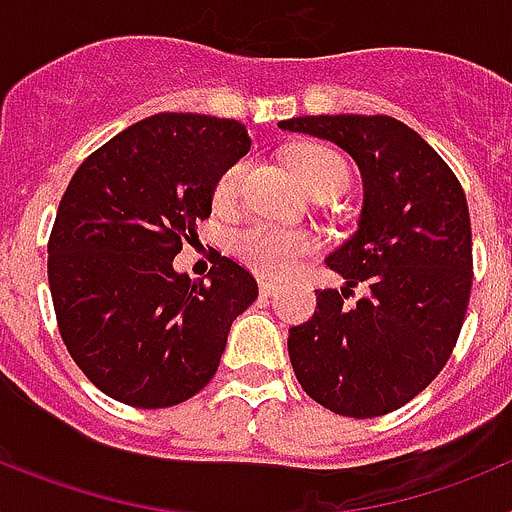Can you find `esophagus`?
<instances>
[{"instance_id":"34e87169","label":"esophagus","mask_w":512,"mask_h":512,"mask_svg":"<svg viewBox=\"0 0 512 512\" xmlns=\"http://www.w3.org/2000/svg\"><path fill=\"white\" fill-rule=\"evenodd\" d=\"M259 289H261V295L271 297V295H274V292H277V282H271V279L261 277L259 279Z\"/></svg>"}]
</instances>
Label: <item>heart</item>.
<instances>
[{
	"label": "heart",
	"instance_id": "b5f03b06",
	"mask_svg": "<svg viewBox=\"0 0 512 512\" xmlns=\"http://www.w3.org/2000/svg\"><path fill=\"white\" fill-rule=\"evenodd\" d=\"M292 171L297 182L310 194L315 192H338L341 194L348 184V166L341 153L333 148L320 146V143H307L292 151ZM248 164L238 161L230 169H225L212 189V202L217 207L233 205L238 197L243 179H246ZM318 248L305 233H287V230L271 228V225H251L235 235V251L251 269L269 274V277H284L295 269L305 256H310Z\"/></svg>",
	"mask_w": 512,
	"mask_h": 512
}]
</instances>
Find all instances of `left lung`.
Instances as JSON below:
<instances>
[{
    "instance_id": "8db88e82",
    "label": "left lung",
    "mask_w": 512,
    "mask_h": 512,
    "mask_svg": "<svg viewBox=\"0 0 512 512\" xmlns=\"http://www.w3.org/2000/svg\"><path fill=\"white\" fill-rule=\"evenodd\" d=\"M279 128L325 138L364 182L359 230L325 264L346 287L315 289L318 307L289 328L302 390L346 418H377L438 377L472 292V225L454 171L413 128L387 115H305ZM361 286L351 306L342 300Z\"/></svg>"
}]
</instances>
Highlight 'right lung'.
I'll return each mask as SVG.
<instances>
[{
  "label": "right lung",
  "instance_id": "1",
  "mask_svg": "<svg viewBox=\"0 0 512 512\" xmlns=\"http://www.w3.org/2000/svg\"><path fill=\"white\" fill-rule=\"evenodd\" d=\"M248 151L238 120L161 112L71 176L48 241V284L71 359L112 400L153 410L197 395L233 320L259 297L251 271L220 253L207 282L174 269L210 217L220 174Z\"/></svg>",
  "mask_w": 512,
  "mask_h": 512
}]
</instances>
